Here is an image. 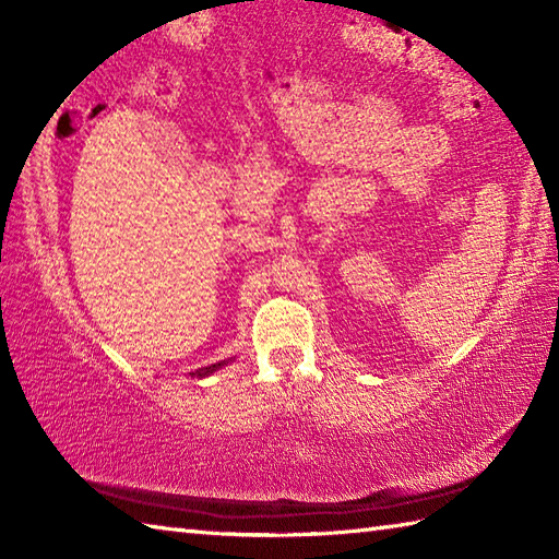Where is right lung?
<instances>
[{
    "label": "right lung",
    "mask_w": 559,
    "mask_h": 559,
    "mask_svg": "<svg viewBox=\"0 0 559 559\" xmlns=\"http://www.w3.org/2000/svg\"><path fill=\"white\" fill-rule=\"evenodd\" d=\"M228 362H233V358L230 360H221V362H216V365H209V367H201V370H194V372H189V377H209V374H213L216 370H221V367H225Z\"/></svg>",
    "instance_id": "right-lung-1"
}]
</instances>
